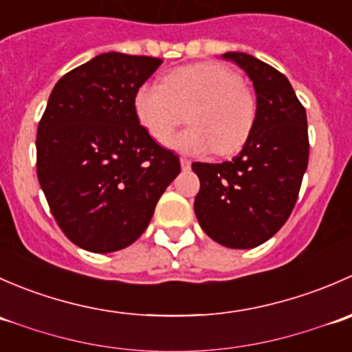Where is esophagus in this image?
<instances>
[{
    "mask_svg": "<svg viewBox=\"0 0 352 352\" xmlns=\"http://www.w3.org/2000/svg\"><path fill=\"white\" fill-rule=\"evenodd\" d=\"M180 166H182L184 170H189L190 168V160L186 158V156H182V158H180Z\"/></svg>",
    "mask_w": 352,
    "mask_h": 352,
    "instance_id": "1",
    "label": "esophagus"
}]
</instances>
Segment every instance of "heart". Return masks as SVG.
Instances as JSON below:
<instances>
[{
  "mask_svg": "<svg viewBox=\"0 0 352 352\" xmlns=\"http://www.w3.org/2000/svg\"><path fill=\"white\" fill-rule=\"evenodd\" d=\"M189 109L187 129L168 144L189 155H233L250 136L257 116L254 94L236 73L218 63L177 67L162 83H143L134 94V112L153 140L166 141Z\"/></svg>",
  "mask_w": 352,
  "mask_h": 352,
  "instance_id": "obj_1",
  "label": "heart"
}]
</instances>
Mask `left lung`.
I'll return each mask as SVG.
<instances>
[{"mask_svg":"<svg viewBox=\"0 0 352 352\" xmlns=\"http://www.w3.org/2000/svg\"><path fill=\"white\" fill-rule=\"evenodd\" d=\"M254 83L257 116L242 151L223 163L194 162V201L206 235L228 248L267 242L289 218L308 165L307 112L287 78L245 52H226Z\"/></svg>","mask_w":352,"mask_h":352,"instance_id":"1","label":"left lung"}]
</instances>
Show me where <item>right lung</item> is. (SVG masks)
<instances>
[{"label":"right lung","instance_id":"obj_1","mask_svg":"<svg viewBox=\"0 0 352 352\" xmlns=\"http://www.w3.org/2000/svg\"><path fill=\"white\" fill-rule=\"evenodd\" d=\"M105 52L52 88L37 129V177L52 216L78 247L109 254L136 242L179 156L140 124L134 94L162 65Z\"/></svg>","mask_w":352,"mask_h":352}]
</instances>
